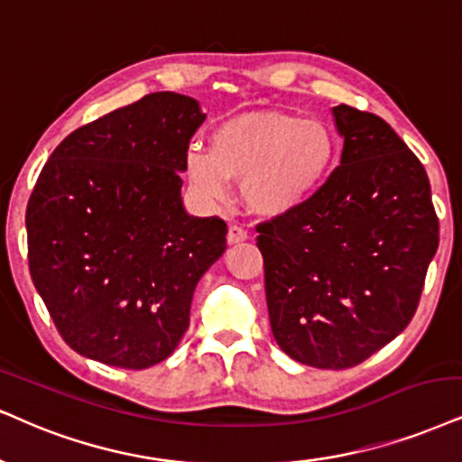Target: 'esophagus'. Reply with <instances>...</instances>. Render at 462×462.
<instances>
[{"instance_id":"34e87169","label":"esophagus","mask_w":462,"mask_h":462,"mask_svg":"<svg viewBox=\"0 0 462 462\" xmlns=\"http://www.w3.org/2000/svg\"><path fill=\"white\" fill-rule=\"evenodd\" d=\"M244 240H248V231L240 225H231L229 231H226V242L229 244H240Z\"/></svg>"}]
</instances>
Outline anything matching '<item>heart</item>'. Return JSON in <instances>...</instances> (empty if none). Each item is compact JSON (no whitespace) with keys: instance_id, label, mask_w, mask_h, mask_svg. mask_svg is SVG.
<instances>
[{"instance_id":"b5f03b06","label":"heart","mask_w":462,"mask_h":462,"mask_svg":"<svg viewBox=\"0 0 462 462\" xmlns=\"http://www.w3.org/2000/svg\"><path fill=\"white\" fill-rule=\"evenodd\" d=\"M338 153V134L326 119L259 111L216 126L208 153L186 156V175L209 201L226 197V181H240L248 212L278 218L321 190Z\"/></svg>"}]
</instances>
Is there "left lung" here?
Here are the masks:
<instances>
[{"instance_id":"8db88e82","label":"left lung","mask_w":462,"mask_h":462,"mask_svg":"<svg viewBox=\"0 0 462 462\" xmlns=\"http://www.w3.org/2000/svg\"><path fill=\"white\" fill-rule=\"evenodd\" d=\"M343 156L321 190L257 226L270 326L295 362L343 370L411 321L439 218L429 175L388 122L332 109Z\"/></svg>"}]
</instances>
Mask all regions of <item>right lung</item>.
Wrapping results in <instances>:
<instances>
[{
    "mask_svg": "<svg viewBox=\"0 0 462 462\" xmlns=\"http://www.w3.org/2000/svg\"><path fill=\"white\" fill-rule=\"evenodd\" d=\"M203 119L190 96H143L68 134L40 171L25 214L32 281L66 345L89 360H167L197 282L225 253V220L181 203Z\"/></svg>",
    "mask_w": 462,
    "mask_h": 462,
    "instance_id": "add662e5",
    "label": "right lung"
}]
</instances>
